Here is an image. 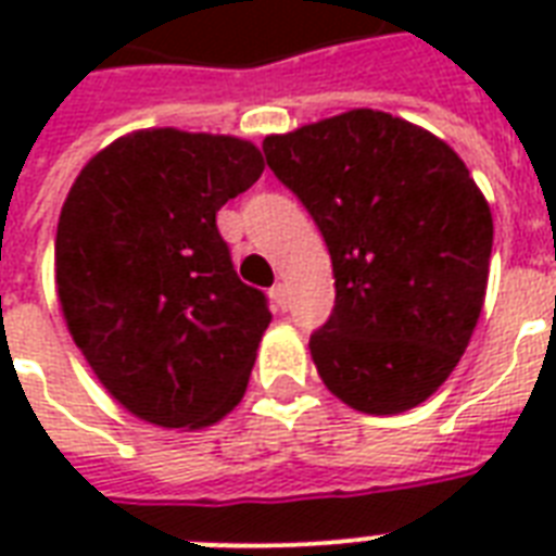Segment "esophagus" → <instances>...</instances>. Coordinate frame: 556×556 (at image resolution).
<instances>
[{
	"instance_id": "obj_1",
	"label": "esophagus",
	"mask_w": 556,
	"mask_h": 556,
	"mask_svg": "<svg viewBox=\"0 0 556 556\" xmlns=\"http://www.w3.org/2000/svg\"><path fill=\"white\" fill-rule=\"evenodd\" d=\"M270 300H274V305H277L279 312H286V308H288V286H286V282H277V286L270 288Z\"/></svg>"
}]
</instances>
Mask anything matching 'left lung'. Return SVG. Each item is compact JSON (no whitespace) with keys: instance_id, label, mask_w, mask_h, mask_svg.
I'll return each instance as SVG.
<instances>
[{"instance_id":"obj_1","label":"left lung","mask_w":556,"mask_h":556,"mask_svg":"<svg viewBox=\"0 0 556 556\" xmlns=\"http://www.w3.org/2000/svg\"><path fill=\"white\" fill-rule=\"evenodd\" d=\"M262 150L329 244L334 312L308 340L323 383L366 415L424 404L488 291L493 216L465 161L378 109L268 135Z\"/></svg>"}]
</instances>
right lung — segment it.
Wrapping results in <instances>:
<instances>
[{"mask_svg":"<svg viewBox=\"0 0 556 556\" xmlns=\"http://www.w3.org/2000/svg\"><path fill=\"white\" fill-rule=\"evenodd\" d=\"M262 169V152L233 135L138 129L65 195L54 244L65 326L141 421L201 430L242 401L270 312L236 277L216 213Z\"/></svg>","mask_w":556,"mask_h":556,"instance_id":"right-lung-1","label":"right lung"}]
</instances>
